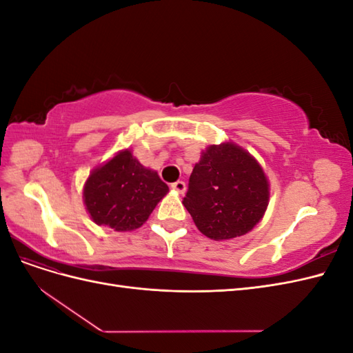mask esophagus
I'll list each match as a JSON object with an SVG mask.
<instances>
[{"instance_id": "esophagus-1", "label": "esophagus", "mask_w": 353, "mask_h": 353, "mask_svg": "<svg viewBox=\"0 0 353 353\" xmlns=\"http://www.w3.org/2000/svg\"><path fill=\"white\" fill-rule=\"evenodd\" d=\"M170 188H172L174 191H176V193L179 194H184L185 190H187V185L184 181H176V183H174L172 185H170Z\"/></svg>"}]
</instances>
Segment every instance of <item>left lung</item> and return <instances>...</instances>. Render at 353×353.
Segmentation results:
<instances>
[{
	"label": "left lung",
	"instance_id": "8db88e82",
	"mask_svg": "<svg viewBox=\"0 0 353 353\" xmlns=\"http://www.w3.org/2000/svg\"><path fill=\"white\" fill-rule=\"evenodd\" d=\"M270 203V181L261 163L232 141L201 152L183 205L203 236L223 241L259 223Z\"/></svg>",
	"mask_w": 353,
	"mask_h": 353
}]
</instances>
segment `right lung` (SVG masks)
<instances>
[{
	"label": "right lung",
	"mask_w": 353,
	"mask_h": 353,
	"mask_svg": "<svg viewBox=\"0 0 353 353\" xmlns=\"http://www.w3.org/2000/svg\"><path fill=\"white\" fill-rule=\"evenodd\" d=\"M168 191L156 170L138 162L131 148H123L91 170L82 199L97 225L126 232L140 228Z\"/></svg>",
	"instance_id": "1"
}]
</instances>
